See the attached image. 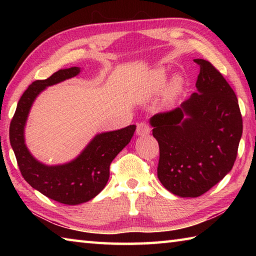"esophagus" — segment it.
Segmentation results:
<instances>
[{
    "label": "esophagus",
    "mask_w": 256,
    "mask_h": 256,
    "mask_svg": "<svg viewBox=\"0 0 256 256\" xmlns=\"http://www.w3.org/2000/svg\"><path fill=\"white\" fill-rule=\"evenodd\" d=\"M150 126L146 123L142 122V123H138V128H136V134L138 136H148L150 133Z\"/></svg>",
    "instance_id": "1"
}]
</instances>
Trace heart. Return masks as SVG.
<instances>
[{
    "label": "heart",
    "instance_id": "1",
    "mask_svg": "<svg viewBox=\"0 0 256 256\" xmlns=\"http://www.w3.org/2000/svg\"><path fill=\"white\" fill-rule=\"evenodd\" d=\"M167 72L164 68H157V70L152 72L150 76V79L148 81L146 88V96H154V94H159L164 88L167 84ZM183 78L180 76H175L170 80V84H167L166 89L164 92V100L166 102H172L175 99L180 96V94L183 90Z\"/></svg>",
    "mask_w": 256,
    "mask_h": 256
}]
</instances>
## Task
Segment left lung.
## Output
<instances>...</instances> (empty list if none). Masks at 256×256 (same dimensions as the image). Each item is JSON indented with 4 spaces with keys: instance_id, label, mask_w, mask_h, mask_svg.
Segmentation results:
<instances>
[{
    "instance_id": "1",
    "label": "left lung",
    "mask_w": 256,
    "mask_h": 256,
    "mask_svg": "<svg viewBox=\"0 0 256 256\" xmlns=\"http://www.w3.org/2000/svg\"><path fill=\"white\" fill-rule=\"evenodd\" d=\"M200 66L196 92L180 107L150 118L159 144L158 178L180 198H198L232 170L242 120L232 86L210 62Z\"/></svg>"
}]
</instances>
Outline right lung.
I'll use <instances>...</instances> for the list:
<instances>
[{
	"mask_svg": "<svg viewBox=\"0 0 256 256\" xmlns=\"http://www.w3.org/2000/svg\"><path fill=\"white\" fill-rule=\"evenodd\" d=\"M81 72L78 66L63 68L46 80H37L21 96L10 124V144L26 182L45 196L63 204L88 202L105 188L110 166L131 141L136 125L98 133L71 162L62 164H42L30 154L24 140V128L34 102L50 86L71 79Z\"/></svg>",
	"mask_w": 256,
	"mask_h": 256,
	"instance_id": "1",
	"label": "right lung"
}]
</instances>
